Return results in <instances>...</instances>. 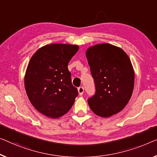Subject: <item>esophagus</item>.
Instances as JSON below:
<instances>
[{"instance_id":"obj_1","label":"esophagus","mask_w":157,"mask_h":157,"mask_svg":"<svg viewBox=\"0 0 157 157\" xmlns=\"http://www.w3.org/2000/svg\"><path fill=\"white\" fill-rule=\"evenodd\" d=\"M78 93H79V96H82L83 94L84 93V88L82 87V86H80V87L78 88Z\"/></svg>"}]
</instances>
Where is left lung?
I'll return each instance as SVG.
<instances>
[{
  "label": "left lung",
  "instance_id": "1",
  "mask_svg": "<svg viewBox=\"0 0 157 157\" xmlns=\"http://www.w3.org/2000/svg\"><path fill=\"white\" fill-rule=\"evenodd\" d=\"M94 79L96 94L87 100L96 115L109 118L119 113L130 101L135 83L132 63L125 51L110 44H99L86 51Z\"/></svg>",
  "mask_w": 157,
  "mask_h": 157
}]
</instances>
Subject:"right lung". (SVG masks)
Listing matches in <instances>:
<instances>
[{"mask_svg":"<svg viewBox=\"0 0 157 157\" xmlns=\"http://www.w3.org/2000/svg\"><path fill=\"white\" fill-rule=\"evenodd\" d=\"M78 49L72 44L45 45L34 53L27 65L25 75L27 97L34 108L48 118L66 114L78 94L67 69Z\"/></svg>","mask_w":157,"mask_h":157,"instance_id":"add662e5","label":"right lung"}]
</instances>
